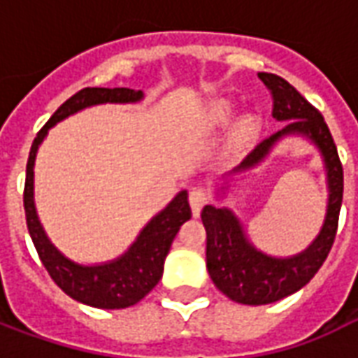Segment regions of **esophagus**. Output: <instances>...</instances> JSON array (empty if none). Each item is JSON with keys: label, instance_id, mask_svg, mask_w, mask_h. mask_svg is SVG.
I'll list each match as a JSON object with an SVG mask.
<instances>
[{"label": "esophagus", "instance_id": "obj_1", "mask_svg": "<svg viewBox=\"0 0 358 358\" xmlns=\"http://www.w3.org/2000/svg\"><path fill=\"white\" fill-rule=\"evenodd\" d=\"M209 199L210 195L205 187H194V189L189 192V207H192V213H194L195 217L201 213V209L209 203Z\"/></svg>", "mask_w": 358, "mask_h": 358}]
</instances>
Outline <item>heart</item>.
<instances>
[{
  "mask_svg": "<svg viewBox=\"0 0 358 358\" xmlns=\"http://www.w3.org/2000/svg\"><path fill=\"white\" fill-rule=\"evenodd\" d=\"M228 117V105L226 103H218L217 107L213 109V120L215 122H222Z\"/></svg>",
  "mask_w": 358,
  "mask_h": 358,
  "instance_id": "b5f03b06",
  "label": "heart"
}]
</instances>
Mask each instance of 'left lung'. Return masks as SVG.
Returning <instances> with one entry per match:
<instances>
[{
  "label": "left lung",
  "mask_w": 358,
  "mask_h": 358,
  "mask_svg": "<svg viewBox=\"0 0 358 358\" xmlns=\"http://www.w3.org/2000/svg\"><path fill=\"white\" fill-rule=\"evenodd\" d=\"M259 78L272 95V117L287 120V124L261 141L236 171L261 163L270 148L285 134H305L322 151L330 199L318 238L307 251L292 259H274L257 251L241 232L238 218L228 209L207 205L201 210L203 226L207 230V270L226 297L243 305H266L284 299L313 280L334 245L343 199V166L320 110L276 74L259 73Z\"/></svg>",
  "instance_id": "8db88e82"
}]
</instances>
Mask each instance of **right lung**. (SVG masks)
<instances>
[{"label": "right lung", "instance_id": "add662e5", "mask_svg": "<svg viewBox=\"0 0 358 358\" xmlns=\"http://www.w3.org/2000/svg\"><path fill=\"white\" fill-rule=\"evenodd\" d=\"M140 90L130 88H84L69 97L59 107L51 118L43 124L38 136L32 141L30 155L27 163V180H24V215L30 238L34 241L40 261L50 272L51 280L73 299L80 301L84 305L97 308H126L136 305L148 295L163 276L164 259L171 251L172 240L178 234L180 226L192 218V209L187 203L186 192H180L172 203L159 213L149 222L140 238L124 255L113 263L99 264V266H80L74 264L59 253L51 245L48 236L42 230L34 207V157L38 145L42 143L45 134L51 126L57 124L69 115L76 110L97 105V103H128L140 101Z\"/></svg>", "mask_w": 358, "mask_h": 358}]
</instances>
